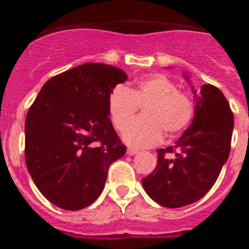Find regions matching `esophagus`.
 Masks as SVG:
<instances>
[{
	"instance_id": "1",
	"label": "esophagus",
	"mask_w": 249,
	"mask_h": 249,
	"mask_svg": "<svg viewBox=\"0 0 249 249\" xmlns=\"http://www.w3.org/2000/svg\"><path fill=\"white\" fill-rule=\"evenodd\" d=\"M138 153V149H135V148H128L127 149V155L128 156H135Z\"/></svg>"
}]
</instances>
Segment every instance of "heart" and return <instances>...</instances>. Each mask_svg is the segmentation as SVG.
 I'll return each instance as SVG.
<instances>
[{
	"label": "heart",
	"mask_w": 249,
	"mask_h": 249,
	"mask_svg": "<svg viewBox=\"0 0 249 249\" xmlns=\"http://www.w3.org/2000/svg\"><path fill=\"white\" fill-rule=\"evenodd\" d=\"M140 107L144 117L128 123ZM108 113L114 127L123 132V141L132 147L153 146L167 136H176L190 126L195 116V105L190 94L179 91L175 82L164 74L142 78L132 89L116 86L108 96Z\"/></svg>",
	"instance_id": "1"
}]
</instances>
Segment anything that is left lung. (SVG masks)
<instances>
[{
  "label": "left lung",
  "instance_id": "obj_1",
  "mask_svg": "<svg viewBox=\"0 0 249 249\" xmlns=\"http://www.w3.org/2000/svg\"><path fill=\"white\" fill-rule=\"evenodd\" d=\"M195 97L192 124L175 146L157 149V167L142 179L147 195L168 208L201 199L230 156L234 118L227 98L212 85L202 86Z\"/></svg>",
  "mask_w": 249,
  "mask_h": 249
}]
</instances>
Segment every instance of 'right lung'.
<instances>
[{
  "label": "right lung",
  "instance_id": "1",
  "mask_svg": "<svg viewBox=\"0 0 249 249\" xmlns=\"http://www.w3.org/2000/svg\"><path fill=\"white\" fill-rule=\"evenodd\" d=\"M127 80L121 68L85 63L52 77L27 112L25 158L39 192L54 206L93 203L108 167L126 153L108 116V96Z\"/></svg>",
  "mask_w": 249,
  "mask_h": 249
}]
</instances>
